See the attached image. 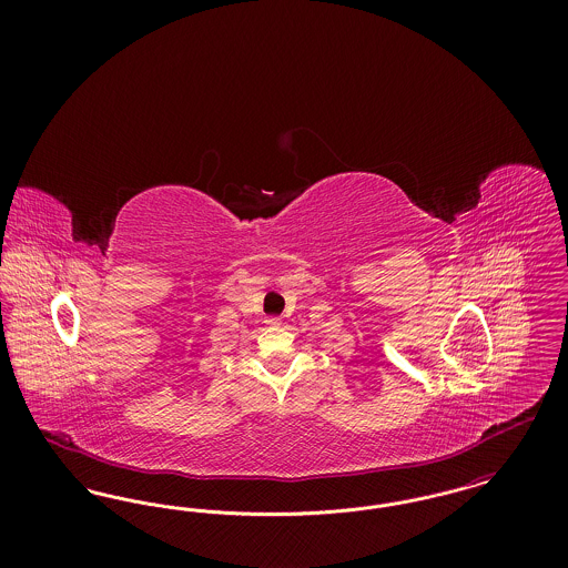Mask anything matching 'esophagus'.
Segmentation results:
<instances>
[{
	"label": "esophagus",
	"instance_id": "1",
	"mask_svg": "<svg viewBox=\"0 0 568 568\" xmlns=\"http://www.w3.org/2000/svg\"><path fill=\"white\" fill-rule=\"evenodd\" d=\"M266 325L278 327V325H281V317H266Z\"/></svg>",
	"mask_w": 568,
	"mask_h": 568
}]
</instances>
